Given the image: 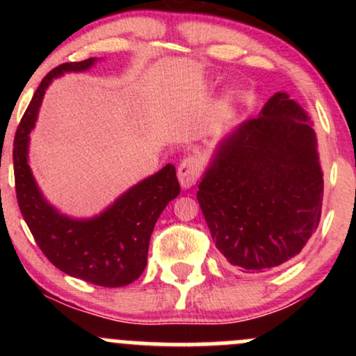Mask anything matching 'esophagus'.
Returning a JSON list of instances; mask_svg holds the SVG:
<instances>
[{
	"instance_id": "esophagus-1",
	"label": "esophagus",
	"mask_w": 356,
	"mask_h": 356,
	"mask_svg": "<svg viewBox=\"0 0 356 356\" xmlns=\"http://www.w3.org/2000/svg\"><path fill=\"white\" fill-rule=\"evenodd\" d=\"M199 175H201V164H199L197 157H194V155H187L177 169L179 182H181L184 189H191V187L195 186Z\"/></svg>"
}]
</instances>
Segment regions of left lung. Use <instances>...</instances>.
Segmentation results:
<instances>
[{
  "mask_svg": "<svg viewBox=\"0 0 356 356\" xmlns=\"http://www.w3.org/2000/svg\"><path fill=\"white\" fill-rule=\"evenodd\" d=\"M197 201L232 266L266 271L300 254L323 204L318 140L305 108L277 92L259 115L220 138Z\"/></svg>",
  "mask_w": 356,
  "mask_h": 356,
  "instance_id": "8db88e82",
  "label": "left lung"
}]
</instances>
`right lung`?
<instances>
[{
    "instance_id": "1",
    "label": "right lung",
    "mask_w": 356,
    "mask_h": 356,
    "mask_svg": "<svg viewBox=\"0 0 356 356\" xmlns=\"http://www.w3.org/2000/svg\"><path fill=\"white\" fill-rule=\"evenodd\" d=\"M95 61L88 58L60 65L35 92L15 136L16 197L36 244L51 264L92 284L118 288L134 283L144 273L155 222L181 192L175 167L167 164L127 189L100 214L80 219L63 214L47 201L28 164L30 134L53 79L70 72H87Z\"/></svg>"
}]
</instances>
